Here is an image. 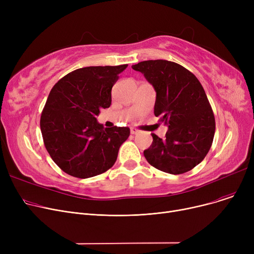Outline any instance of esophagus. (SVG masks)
<instances>
[{
    "label": "esophagus",
    "mask_w": 254,
    "mask_h": 254,
    "mask_svg": "<svg viewBox=\"0 0 254 254\" xmlns=\"http://www.w3.org/2000/svg\"><path fill=\"white\" fill-rule=\"evenodd\" d=\"M138 132H139V130L136 127H130V134L131 135H136V134H138Z\"/></svg>",
    "instance_id": "34e87169"
}]
</instances>
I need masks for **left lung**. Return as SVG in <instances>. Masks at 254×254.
Wrapping results in <instances>:
<instances>
[{"label":"left lung","mask_w":254,"mask_h":254,"mask_svg":"<svg viewBox=\"0 0 254 254\" xmlns=\"http://www.w3.org/2000/svg\"><path fill=\"white\" fill-rule=\"evenodd\" d=\"M131 68L153 86L154 115L168 126L164 139L151 134L145 158L169 174L190 171L207 155L215 132L214 114L202 84L184 66L165 60L144 61Z\"/></svg>","instance_id":"obj_1"}]
</instances>
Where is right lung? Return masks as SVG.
I'll return each instance as SVG.
<instances>
[{
    "instance_id": "right-lung-1",
    "label": "right lung",
    "mask_w": 254,
    "mask_h": 254,
    "mask_svg": "<svg viewBox=\"0 0 254 254\" xmlns=\"http://www.w3.org/2000/svg\"><path fill=\"white\" fill-rule=\"evenodd\" d=\"M127 64L85 66L59 80L52 87L40 119L45 147L64 173L89 178L109 170L128 127L99 124L101 109L111 105V89Z\"/></svg>"
}]
</instances>
